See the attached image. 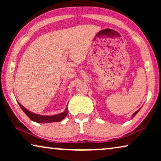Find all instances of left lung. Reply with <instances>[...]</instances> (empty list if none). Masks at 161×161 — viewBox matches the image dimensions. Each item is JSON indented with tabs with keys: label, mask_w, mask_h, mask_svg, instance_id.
<instances>
[{
	"label": "left lung",
	"mask_w": 161,
	"mask_h": 161,
	"mask_svg": "<svg viewBox=\"0 0 161 161\" xmlns=\"http://www.w3.org/2000/svg\"><path fill=\"white\" fill-rule=\"evenodd\" d=\"M138 111H139V110H138V111H136V112H135V113H134V114H133V117H134V116H136V114H137V113H138Z\"/></svg>",
	"instance_id": "obj_1"
}]
</instances>
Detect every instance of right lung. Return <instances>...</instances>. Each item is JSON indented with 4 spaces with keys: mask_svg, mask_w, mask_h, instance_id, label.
<instances>
[{
    "mask_svg": "<svg viewBox=\"0 0 161 161\" xmlns=\"http://www.w3.org/2000/svg\"><path fill=\"white\" fill-rule=\"evenodd\" d=\"M19 106H20L22 110L24 111L27 116H28L30 119H31L32 121L37 122V123H50V122H59L61 121L62 120H63L65 117L67 116L68 111H67V108L65 109L64 112L61 114H57V115H53V116H42L39 115V114H33L27 110L25 107H23L20 103L18 102Z\"/></svg>",
    "mask_w": 161,
    "mask_h": 161,
    "instance_id": "add662e5",
    "label": "right lung"
}]
</instances>
